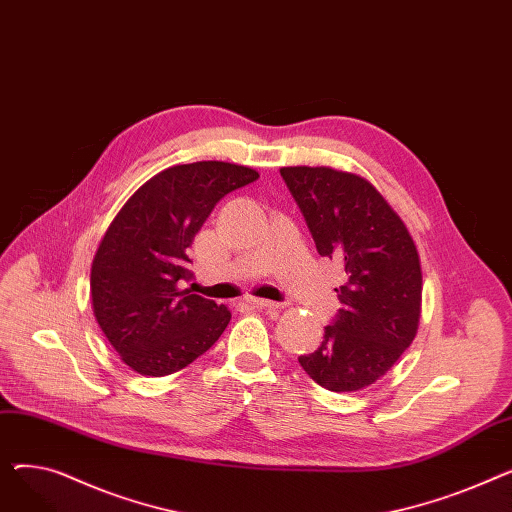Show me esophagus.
Wrapping results in <instances>:
<instances>
[{
  "label": "esophagus",
  "mask_w": 512,
  "mask_h": 512,
  "mask_svg": "<svg viewBox=\"0 0 512 512\" xmlns=\"http://www.w3.org/2000/svg\"><path fill=\"white\" fill-rule=\"evenodd\" d=\"M247 303H251L257 309H265V311H280L284 307L282 303H274V301H267V299H249Z\"/></svg>",
  "instance_id": "obj_1"
}]
</instances>
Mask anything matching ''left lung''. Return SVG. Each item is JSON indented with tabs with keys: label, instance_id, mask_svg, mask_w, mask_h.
I'll use <instances>...</instances> for the list:
<instances>
[{
	"label": "left lung",
	"instance_id": "1",
	"mask_svg": "<svg viewBox=\"0 0 512 512\" xmlns=\"http://www.w3.org/2000/svg\"><path fill=\"white\" fill-rule=\"evenodd\" d=\"M321 257L344 265L340 309L315 353L299 357L321 388L355 392L373 384L411 346L421 311L415 242L361 176L332 168H282Z\"/></svg>",
	"mask_w": 512,
	"mask_h": 512
}]
</instances>
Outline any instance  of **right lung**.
<instances>
[{"label":"right lung","mask_w":512,"mask_h":512,"mask_svg":"<svg viewBox=\"0 0 512 512\" xmlns=\"http://www.w3.org/2000/svg\"><path fill=\"white\" fill-rule=\"evenodd\" d=\"M251 168L226 161L174 166L145 182L107 228L91 267L99 328L141 375L191 365L226 330L230 311L193 294L186 249L228 193L255 182Z\"/></svg>","instance_id":"right-lung-1"}]
</instances>
